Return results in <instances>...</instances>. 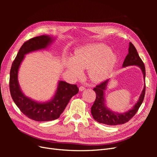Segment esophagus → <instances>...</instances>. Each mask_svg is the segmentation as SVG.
Here are the masks:
<instances>
[{"label": "esophagus", "mask_w": 157, "mask_h": 157, "mask_svg": "<svg viewBox=\"0 0 157 157\" xmlns=\"http://www.w3.org/2000/svg\"><path fill=\"white\" fill-rule=\"evenodd\" d=\"M84 89H85V87L84 86H80L79 87V90H80V91H83Z\"/></svg>", "instance_id": "esophagus-1"}]
</instances>
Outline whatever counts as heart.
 I'll return each mask as SVG.
<instances>
[{"label":"heart","instance_id":"b5f03b06","mask_svg":"<svg viewBox=\"0 0 157 157\" xmlns=\"http://www.w3.org/2000/svg\"><path fill=\"white\" fill-rule=\"evenodd\" d=\"M107 46L101 43L90 44L81 47L75 53L73 59L67 61V67L77 77H81L83 69H89V76L94 82L105 80L115 65L117 57Z\"/></svg>","mask_w":157,"mask_h":157}]
</instances>
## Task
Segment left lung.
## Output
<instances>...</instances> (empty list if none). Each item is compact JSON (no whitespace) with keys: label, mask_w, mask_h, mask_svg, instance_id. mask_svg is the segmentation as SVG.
<instances>
[{"label":"left lung","mask_w":157,"mask_h":157,"mask_svg":"<svg viewBox=\"0 0 157 157\" xmlns=\"http://www.w3.org/2000/svg\"><path fill=\"white\" fill-rule=\"evenodd\" d=\"M130 65L138 66L142 71L144 79L145 78V68L144 63L139 56L135 46L133 45L132 42H130L128 54L126 56L122 66L124 67ZM109 80V79L104 80L94 88V90L96 94V98L91 107L92 115L94 120H96L99 123H101V124L111 126L124 124V123L129 121L136 115L142 102H143L145 94V85L141 94L140 95L138 101L137 102L134 107L126 113L120 114L109 110L105 105L104 92L106 89Z\"/></svg>","instance_id":"left-lung-1"}]
</instances>
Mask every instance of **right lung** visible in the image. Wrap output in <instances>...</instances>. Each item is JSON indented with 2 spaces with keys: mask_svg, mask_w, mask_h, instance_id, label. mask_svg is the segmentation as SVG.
I'll return each mask as SVG.
<instances>
[{
  "mask_svg": "<svg viewBox=\"0 0 157 157\" xmlns=\"http://www.w3.org/2000/svg\"><path fill=\"white\" fill-rule=\"evenodd\" d=\"M52 41L50 36L41 35L25 42L13 60L10 69L9 85L13 101L23 115L36 121H50L58 118L71 98L78 92L76 84L59 81L54 98L48 102L34 101L22 93L17 81V73L25 55L31 52L46 48Z\"/></svg>",
  "mask_w": 157,
  "mask_h": 157,
  "instance_id": "right-lung-1",
  "label": "right lung"
}]
</instances>
